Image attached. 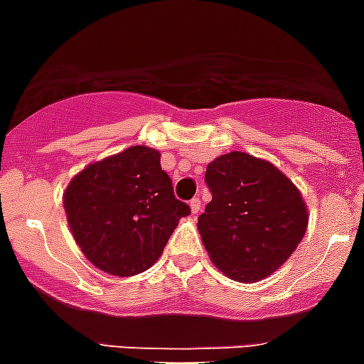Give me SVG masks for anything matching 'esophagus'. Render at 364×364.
I'll return each instance as SVG.
<instances>
[{"label":"esophagus","mask_w":364,"mask_h":364,"mask_svg":"<svg viewBox=\"0 0 364 364\" xmlns=\"http://www.w3.org/2000/svg\"><path fill=\"white\" fill-rule=\"evenodd\" d=\"M188 205H191V210H192V215H196L198 210L201 209V203H200V198H192L191 201H188Z\"/></svg>","instance_id":"34e87169"}]
</instances>
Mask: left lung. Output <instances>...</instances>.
<instances>
[{"instance_id":"8db88e82","label":"left lung","mask_w":364,"mask_h":364,"mask_svg":"<svg viewBox=\"0 0 364 364\" xmlns=\"http://www.w3.org/2000/svg\"><path fill=\"white\" fill-rule=\"evenodd\" d=\"M213 200L198 216L210 261L229 279L255 283L272 276L304 239L309 213L294 183L264 159L244 151L207 164Z\"/></svg>"}]
</instances>
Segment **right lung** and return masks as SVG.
<instances>
[{
  "instance_id": "add662e5",
  "label": "right lung",
  "mask_w": 364,
  "mask_h": 364,
  "mask_svg": "<svg viewBox=\"0 0 364 364\" xmlns=\"http://www.w3.org/2000/svg\"><path fill=\"white\" fill-rule=\"evenodd\" d=\"M70 231L85 257L118 277L146 272L161 257L191 207L176 200L161 151L131 146L90 163L63 194Z\"/></svg>"
}]
</instances>
